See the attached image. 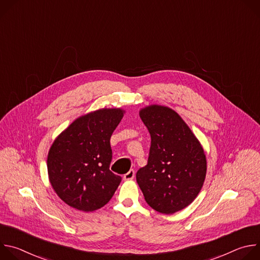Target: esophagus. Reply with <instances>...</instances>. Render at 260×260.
Returning a JSON list of instances; mask_svg holds the SVG:
<instances>
[{"mask_svg": "<svg viewBox=\"0 0 260 260\" xmlns=\"http://www.w3.org/2000/svg\"><path fill=\"white\" fill-rule=\"evenodd\" d=\"M134 177H135V170H129L124 176H123V179L124 180H132V179H134Z\"/></svg>", "mask_w": 260, "mask_h": 260, "instance_id": "1", "label": "esophagus"}]
</instances>
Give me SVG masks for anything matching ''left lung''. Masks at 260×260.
<instances>
[{"label": "left lung", "instance_id": "obj_1", "mask_svg": "<svg viewBox=\"0 0 260 260\" xmlns=\"http://www.w3.org/2000/svg\"><path fill=\"white\" fill-rule=\"evenodd\" d=\"M140 117L151 137L147 166L136 175L152 209L173 214L193 202L205 181L207 161L203 148L182 118L168 107L150 106Z\"/></svg>", "mask_w": 260, "mask_h": 260}]
</instances>
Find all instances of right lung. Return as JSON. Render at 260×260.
<instances>
[{
    "label": "right lung",
    "instance_id": "right-lung-1",
    "mask_svg": "<svg viewBox=\"0 0 260 260\" xmlns=\"http://www.w3.org/2000/svg\"><path fill=\"white\" fill-rule=\"evenodd\" d=\"M123 117L120 109H102L74 121L53 142L47 158L49 180L69 206L91 212L105 206L121 177L110 171V139Z\"/></svg>",
    "mask_w": 260,
    "mask_h": 260
}]
</instances>
